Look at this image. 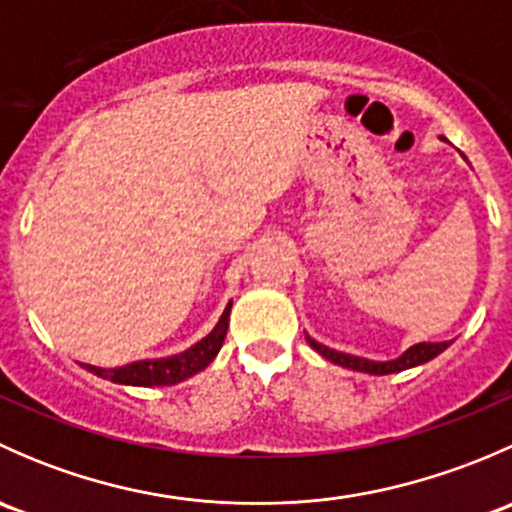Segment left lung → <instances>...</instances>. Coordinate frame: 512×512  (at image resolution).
Listing matches in <instances>:
<instances>
[{"label": "left lung", "mask_w": 512, "mask_h": 512, "mask_svg": "<svg viewBox=\"0 0 512 512\" xmlns=\"http://www.w3.org/2000/svg\"><path fill=\"white\" fill-rule=\"evenodd\" d=\"M307 342L309 347L314 349L317 354H322L324 359H329L332 364H339L344 366V369H352V371H364V374H374V376H384V374H396V371H404V369H414V366H421L426 364V361H431L433 356H438L441 352H446L448 347H451V342H443V344H414V347L406 349L404 354L396 356V359H389V361H371V359H364V356H354V354H344V352H337V349H329L324 347V344L314 342L312 337L307 334Z\"/></svg>", "instance_id": "8db88e82"}]
</instances>
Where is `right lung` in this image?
I'll return each mask as SVG.
<instances>
[{"label":"right lung","mask_w":512,"mask_h":512,"mask_svg":"<svg viewBox=\"0 0 512 512\" xmlns=\"http://www.w3.org/2000/svg\"><path fill=\"white\" fill-rule=\"evenodd\" d=\"M230 309H232V302H227L225 312L220 314L213 332L180 354L160 356V359L131 361V364L116 366V369H101V366H91V364H81V366H84L86 371H91V374L101 376V379H108L113 381V384H123V386L180 384V381L190 379V376H195L198 371H203L205 366L218 356L220 347H223L225 342L227 324H230Z\"/></svg>","instance_id":"add662e5"}]
</instances>
